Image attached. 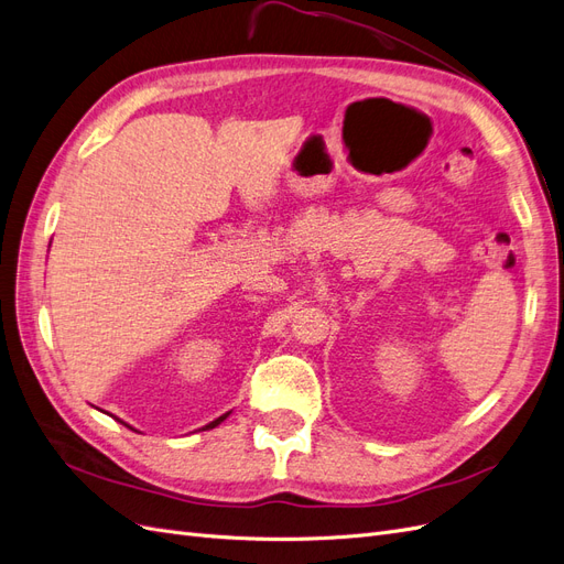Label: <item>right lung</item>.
<instances>
[{
  "label": "right lung",
  "mask_w": 564,
  "mask_h": 564,
  "mask_svg": "<svg viewBox=\"0 0 564 564\" xmlns=\"http://www.w3.org/2000/svg\"><path fill=\"white\" fill-rule=\"evenodd\" d=\"M228 414H230V412H228ZM228 414H224V416H218V419H216V421H212V423H207V425H204V429H202V431H209V429H216V425H218V423H220V421H224V419H228ZM117 421H119V419H117ZM119 423H124V421H119ZM124 425H127V423H124ZM129 429H131V425H129Z\"/></svg>",
  "instance_id": "obj_1"
}]
</instances>
